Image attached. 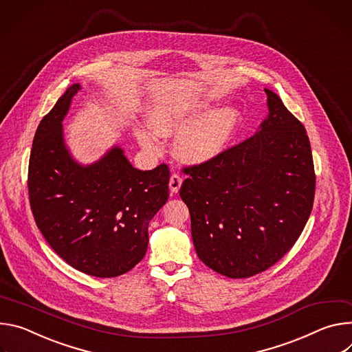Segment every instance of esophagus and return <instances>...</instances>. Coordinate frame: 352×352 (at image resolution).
<instances>
[{"label":"esophagus","instance_id":"obj_1","mask_svg":"<svg viewBox=\"0 0 352 352\" xmlns=\"http://www.w3.org/2000/svg\"><path fill=\"white\" fill-rule=\"evenodd\" d=\"M182 183H183V179H182L179 175L173 173V175L170 176V180H169V188H170V192L176 194V192L180 190Z\"/></svg>","mask_w":352,"mask_h":352}]
</instances>
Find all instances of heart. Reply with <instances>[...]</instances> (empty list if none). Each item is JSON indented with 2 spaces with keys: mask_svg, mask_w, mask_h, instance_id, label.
<instances>
[{
  "mask_svg": "<svg viewBox=\"0 0 352 352\" xmlns=\"http://www.w3.org/2000/svg\"><path fill=\"white\" fill-rule=\"evenodd\" d=\"M211 107L207 100L165 98L151 107L149 127L161 137L177 135L173 153L179 161L203 165L228 149L242 123V114L236 107L226 106L208 113ZM151 132L138 130L137 140L145 149L156 151L160 141Z\"/></svg>",
  "mask_w": 352,
  "mask_h": 352,
  "instance_id": "obj_1",
  "label": "heart"
}]
</instances>
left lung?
I'll return each mask as SVG.
<instances>
[{"mask_svg": "<svg viewBox=\"0 0 352 352\" xmlns=\"http://www.w3.org/2000/svg\"><path fill=\"white\" fill-rule=\"evenodd\" d=\"M258 130L214 161L184 169L180 197L199 258L229 278L276 264L298 241L315 199V168L303 124L270 89Z\"/></svg>", "mask_w": 352, "mask_h": 352, "instance_id": "1", "label": "left lung"}]
</instances>
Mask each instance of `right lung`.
Segmentation results:
<instances>
[{
	"label": "right lung",
	"mask_w": 352,
	"mask_h": 352,
	"mask_svg": "<svg viewBox=\"0 0 352 352\" xmlns=\"http://www.w3.org/2000/svg\"><path fill=\"white\" fill-rule=\"evenodd\" d=\"M82 87L72 84L38 124L28 187L37 228L71 267L99 278L122 276L148 248V225L169 197V168L135 169L120 145L92 164L78 162L63 120Z\"/></svg>",
	"instance_id": "1"
}]
</instances>
